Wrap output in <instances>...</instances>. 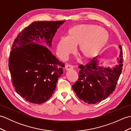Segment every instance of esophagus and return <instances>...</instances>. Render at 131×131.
<instances>
[{
	"mask_svg": "<svg viewBox=\"0 0 131 131\" xmlns=\"http://www.w3.org/2000/svg\"><path fill=\"white\" fill-rule=\"evenodd\" d=\"M65 69L66 70H70V69H73V66L71 65H66L65 66Z\"/></svg>",
	"mask_w": 131,
	"mask_h": 131,
	"instance_id": "1",
	"label": "esophagus"
}]
</instances>
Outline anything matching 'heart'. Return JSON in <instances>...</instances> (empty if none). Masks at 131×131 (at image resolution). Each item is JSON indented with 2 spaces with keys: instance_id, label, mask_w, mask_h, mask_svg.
I'll use <instances>...</instances> for the list:
<instances>
[{
  "instance_id": "heart-1",
  "label": "heart",
  "mask_w": 131,
  "mask_h": 131,
  "mask_svg": "<svg viewBox=\"0 0 131 131\" xmlns=\"http://www.w3.org/2000/svg\"><path fill=\"white\" fill-rule=\"evenodd\" d=\"M106 34L96 25H78L69 30L67 37L58 41L56 52L61 59L65 60L77 46V52L82 59L89 60L94 57L106 44Z\"/></svg>"
}]
</instances>
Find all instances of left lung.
I'll list each match as a JSON object with an SVG mask.
<instances>
[{"label":"left lung","mask_w":131,"mask_h":131,"mask_svg":"<svg viewBox=\"0 0 131 131\" xmlns=\"http://www.w3.org/2000/svg\"><path fill=\"white\" fill-rule=\"evenodd\" d=\"M119 65L113 69L100 66L99 55L86 65H80L79 78L72 86L80 100L88 104H94L106 99L115 89L123 68L122 46Z\"/></svg>","instance_id":"8db88e82"}]
</instances>
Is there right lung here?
<instances>
[{
	"mask_svg": "<svg viewBox=\"0 0 131 131\" xmlns=\"http://www.w3.org/2000/svg\"><path fill=\"white\" fill-rule=\"evenodd\" d=\"M65 22L35 21L14 40L9 58L12 85L16 92L28 102L42 104L54 93L65 64L39 40L44 39L51 47L57 29Z\"/></svg>",
	"mask_w": 131,
	"mask_h": 131,
	"instance_id": "right-lung-1",
	"label": "right lung"
}]
</instances>
